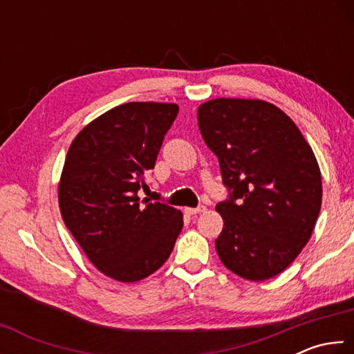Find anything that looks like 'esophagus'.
Masks as SVG:
<instances>
[{"label":"esophagus","mask_w":354,"mask_h":354,"mask_svg":"<svg viewBox=\"0 0 354 354\" xmlns=\"http://www.w3.org/2000/svg\"><path fill=\"white\" fill-rule=\"evenodd\" d=\"M206 207L205 206H198V207H185L184 212L189 214V215H196V214H201L205 212Z\"/></svg>","instance_id":"1"}]
</instances>
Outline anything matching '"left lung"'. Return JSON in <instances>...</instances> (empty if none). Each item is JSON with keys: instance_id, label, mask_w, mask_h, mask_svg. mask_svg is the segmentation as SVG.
<instances>
[{"instance_id": "8db88e82", "label": "left lung", "mask_w": 354, "mask_h": 354, "mask_svg": "<svg viewBox=\"0 0 354 354\" xmlns=\"http://www.w3.org/2000/svg\"><path fill=\"white\" fill-rule=\"evenodd\" d=\"M198 128L231 190L215 206L223 218L220 261L248 281L277 277L301 253L320 214L313 148L289 115L262 100H209L198 107Z\"/></svg>"}]
</instances>
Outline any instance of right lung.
Returning a JSON list of instances; mask_svg holds the SVG:
<instances>
[{"instance_id":"obj_1","label":"right lung","mask_w":354,"mask_h":354,"mask_svg":"<svg viewBox=\"0 0 354 354\" xmlns=\"http://www.w3.org/2000/svg\"><path fill=\"white\" fill-rule=\"evenodd\" d=\"M178 111L175 103L120 104L86 124L65 158L57 189L64 223L88 261L120 283L162 267L183 230L181 211L137 196Z\"/></svg>"}]
</instances>
